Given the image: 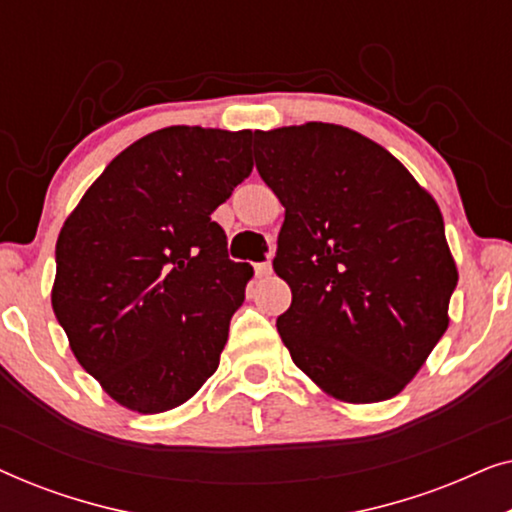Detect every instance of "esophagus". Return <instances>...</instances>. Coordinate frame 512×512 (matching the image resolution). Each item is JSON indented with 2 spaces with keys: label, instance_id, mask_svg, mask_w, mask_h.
Returning <instances> with one entry per match:
<instances>
[{
  "label": "esophagus",
  "instance_id": "esophagus-1",
  "mask_svg": "<svg viewBox=\"0 0 512 512\" xmlns=\"http://www.w3.org/2000/svg\"><path fill=\"white\" fill-rule=\"evenodd\" d=\"M272 265L270 263H256V277H270Z\"/></svg>",
  "mask_w": 512,
  "mask_h": 512
}]
</instances>
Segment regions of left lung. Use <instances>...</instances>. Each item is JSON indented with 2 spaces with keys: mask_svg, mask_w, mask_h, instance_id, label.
<instances>
[{
  "mask_svg": "<svg viewBox=\"0 0 512 512\" xmlns=\"http://www.w3.org/2000/svg\"><path fill=\"white\" fill-rule=\"evenodd\" d=\"M256 170L284 207L277 331L340 403L408 387L450 326L459 272L438 202L373 139L333 123L256 132Z\"/></svg>",
  "mask_w": 512,
  "mask_h": 512,
  "instance_id": "left-lung-1",
  "label": "left lung"
}]
</instances>
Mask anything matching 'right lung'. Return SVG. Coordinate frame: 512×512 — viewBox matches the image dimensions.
<instances>
[{"instance_id": "right-lung-1", "label": "right lung", "mask_w": 512, "mask_h": 512, "mask_svg": "<svg viewBox=\"0 0 512 512\" xmlns=\"http://www.w3.org/2000/svg\"><path fill=\"white\" fill-rule=\"evenodd\" d=\"M256 132L172 125L111 160L55 244L51 305L83 370L158 415L216 373L254 277L212 221L254 170Z\"/></svg>"}]
</instances>
